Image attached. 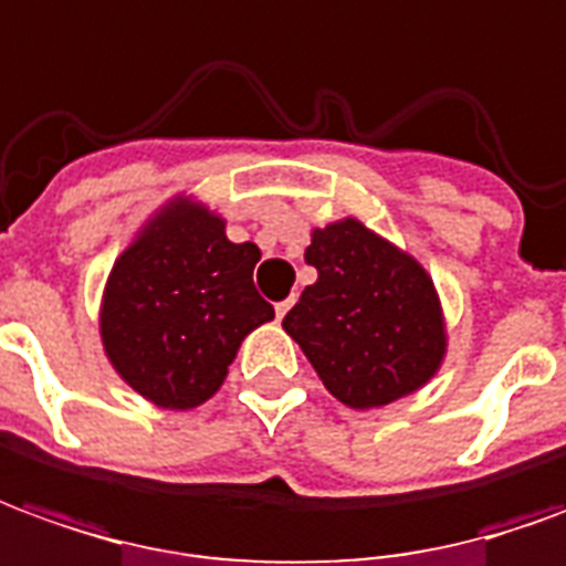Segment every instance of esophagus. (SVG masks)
Listing matches in <instances>:
<instances>
[{"label":"esophagus","instance_id":"esophagus-1","mask_svg":"<svg viewBox=\"0 0 566 566\" xmlns=\"http://www.w3.org/2000/svg\"><path fill=\"white\" fill-rule=\"evenodd\" d=\"M292 304H295V298H283V302H276V319H283V316H286V311H290Z\"/></svg>","mask_w":566,"mask_h":566}]
</instances>
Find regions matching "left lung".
Masks as SVG:
<instances>
[{"instance_id":"left-lung-1","label":"left lung","mask_w":566,"mask_h":566,"mask_svg":"<svg viewBox=\"0 0 566 566\" xmlns=\"http://www.w3.org/2000/svg\"><path fill=\"white\" fill-rule=\"evenodd\" d=\"M304 262L316 283L283 328L326 390L350 408H378L436 375L444 328L432 280L356 219L314 231Z\"/></svg>"}]
</instances>
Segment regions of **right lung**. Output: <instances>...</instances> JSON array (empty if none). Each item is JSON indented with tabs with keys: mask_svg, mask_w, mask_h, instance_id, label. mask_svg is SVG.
Returning <instances> with one entry per match:
<instances>
[{
	"mask_svg": "<svg viewBox=\"0 0 566 566\" xmlns=\"http://www.w3.org/2000/svg\"><path fill=\"white\" fill-rule=\"evenodd\" d=\"M259 259L203 207L161 212L112 268L103 298L99 328L118 375L161 408L210 399L240 340L274 319L252 283Z\"/></svg>",
	"mask_w": 566,
	"mask_h": 566,
	"instance_id": "1",
	"label": "right lung"
}]
</instances>
